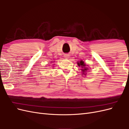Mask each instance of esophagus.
Here are the masks:
<instances>
[{
  "label": "esophagus",
  "mask_w": 129,
  "mask_h": 129,
  "mask_svg": "<svg viewBox=\"0 0 129 129\" xmlns=\"http://www.w3.org/2000/svg\"><path fill=\"white\" fill-rule=\"evenodd\" d=\"M64 57L66 58H69V55H68V54H64Z\"/></svg>",
  "instance_id": "34e87169"
}]
</instances>
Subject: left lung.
Instances as JSON below:
<instances>
[{"mask_svg":"<svg viewBox=\"0 0 129 129\" xmlns=\"http://www.w3.org/2000/svg\"><path fill=\"white\" fill-rule=\"evenodd\" d=\"M77 64H78V66H79V67H81L82 68L81 70H82V71L83 74L88 69L87 68L85 67V64H84V62L83 61H80L79 62H77ZM84 75H85V74H84Z\"/></svg>","mask_w":129,"mask_h":129,"instance_id":"8db88e82","label":"left lung"}]
</instances>
